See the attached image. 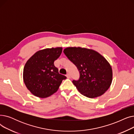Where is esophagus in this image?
<instances>
[{"mask_svg": "<svg viewBox=\"0 0 134 134\" xmlns=\"http://www.w3.org/2000/svg\"><path fill=\"white\" fill-rule=\"evenodd\" d=\"M66 76H67V78H71V75H70V74L69 73H67V75H66Z\"/></svg>", "mask_w": 134, "mask_h": 134, "instance_id": "34e87169", "label": "esophagus"}]
</instances>
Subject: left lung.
Masks as SVG:
<instances>
[{
    "label": "left lung",
    "mask_w": 134,
    "mask_h": 134,
    "mask_svg": "<svg viewBox=\"0 0 134 134\" xmlns=\"http://www.w3.org/2000/svg\"><path fill=\"white\" fill-rule=\"evenodd\" d=\"M63 53L79 72V79L72 82L82 94L93 98L102 96L109 89L112 79V68L102 55L80 47H68Z\"/></svg>",
    "instance_id": "8db88e82"
}]
</instances>
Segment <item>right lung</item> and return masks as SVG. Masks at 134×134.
Returning a JSON list of instances; mask_svg holds the SVG:
<instances>
[{
    "instance_id": "1",
    "label": "right lung",
    "mask_w": 134,
    "mask_h": 134,
    "mask_svg": "<svg viewBox=\"0 0 134 134\" xmlns=\"http://www.w3.org/2000/svg\"><path fill=\"white\" fill-rule=\"evenodd\" d=\"M62 48H47L35 53L25 63L23 79L27 88L34 96L47 98L55 93L66 76L59 73L54 61L61 54Z\"/></svg>"
}]
</instances>
